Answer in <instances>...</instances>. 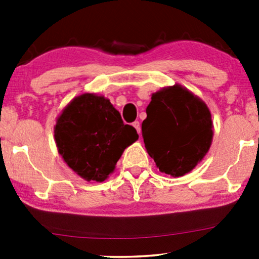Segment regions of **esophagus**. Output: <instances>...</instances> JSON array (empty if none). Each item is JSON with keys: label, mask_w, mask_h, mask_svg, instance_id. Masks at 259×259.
I'll return each instance as SVG.
<instances>
[{"label": "esophagus", "mask_w": 259, "mask_h": 259, "mask_svg": "<svg viewBox=\"0 0 259 259\" xmlns=\"http://www.w3.org/2000/svg\"><path fill=\"white\" fill-rule=\"evenodd\" d=\"M133 127H134V128L137 130L138 134H140V133H141V128H140V122H139V121H134V122H133Z\"/></svg>", "instance_id": "obj_1"}]
</instances>
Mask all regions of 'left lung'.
Returning <instances> with one entry per match:
<instances>
[{"label":"left lung","instance_id":"left-lung-1","mask_svg":"<svg viewBox=\"0 0 259 259\" xmlns=\"http://www.w3.org/2000/svg\"><path fill=\"white\" fill-rule=\"evenodd\" d=\"M146 113L141 132L159 171L175 178L192 171L210 150L213 138L206 104L175 84L152 94Z\"/></svg>","mask_w":259,"mask_h":259}]
</instances>
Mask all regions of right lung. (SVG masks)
<instances>
[{
  "label": "right lung",
  "instance_id": "1",
  "mask_svg": "<svg viewBox=\"0 0 259 259\" xmlns=\"http://www.w3.org/2000/svg\"><path fill=\"white\" fill-rule=\"evenodd\" d=\"M55 143L66 164L87 182H104L126 147L138 140L136 128L102 95L84 93L63 108L54 127Z\"/></svg>",
  "mask_w": 259,
  "mask_h": 259
}]
</instances>
